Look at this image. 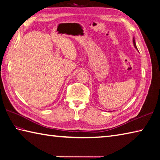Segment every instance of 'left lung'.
<instances>
[{"instance_id":"8db88e82","label":"left lung","mask_w":160,"mask_h":160,"mask_svg":"<svg viewBox=\"0 0 160 160\" xmlns=\"http://www.w3.org/2000/svg\"><path fill=\"white\" fill-rule=\"evenodd\" d=\"M132 42H133V44H134V48H135L137 50H138L137 48V46H136V43H135V41H134V37H133V39H132Z\"/></svg>"}]
</instances>
